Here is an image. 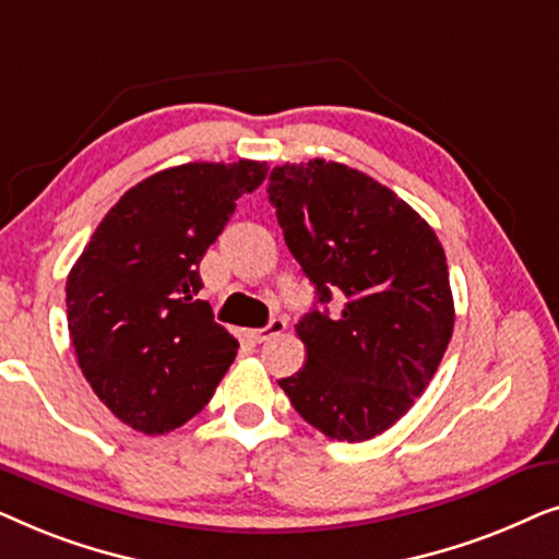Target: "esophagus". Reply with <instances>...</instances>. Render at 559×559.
I'll return each instance as SVG.
<instances>
[{
  "instance_id": "1",
  "label": "esophagus",
  "mask_w": 559,
  "mask_h": 559,
  "mask_svg": "<svg viewBox=\"0 0 559 559\" xmlns=\"http://www.w3.org/2000/svg\"><path fill=\"white\" fill-rule=\"evenodd\" d=\"M285 328H287L285 318H272L264 328H259V331H251V338H254V343H264V341L274 338V335H280L282 331H285Z\"/></svg>"
}]
</instances>
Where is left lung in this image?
I'll list each match as a JSON object with an SVG mask.
<instances>
[{"label": "left lung", "mask_w": 559, "mask_h": 559, "mask_svg": "<svg viewBox=\"0 0 559 559\" xmlns=\"http://www.w3.org/2000/svg\"><path fill=\"white\" fill-rule=\"evenodd\" d=\"M270 203L318 302L297 323L308 361L280 386L305 423L331 440L389 430L438 371L455 308L438 236L366 173L310 159L270 175Z\"/></svg>", "instance_id": "obj_1"}]
</instances>
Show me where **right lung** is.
Returning a JSON list of instances; mask_svg holds the SVG:
<instances>
[{"instance_id": "1", "label": "right lung", "mask_w": 559, "mask_h": 559, "mask_svg": "<svg viewBox=\"0 0 559 559\" xmlns=\"http://www.w3.org/2000/svg\"><path fill=\"white\" fill-rule=\"evenodd\" d=\"M266 163H188L150 175L106 213L66 282L83 377L121 423L165 435L216 392L239 341L213 320L201 259L266 178Z\"/></svg>"}]
</instances>
